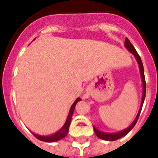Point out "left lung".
Masks as SVG:
<instances>
[{"mask_svg": "<svg viewBox=\"0 0 158 158\" xmlns=\"http://www.w3.org/2000/svg\"><path fill=\"white\" fill-rule=\"evenodd\" d=\"M125 48L127 49L130 53H132L134 55V56L137 60V63L139 64V72H140V76H141V80H142V85H143V95H142V100H141V104H140L139 110V112H138L136 117L134 120V121L132 122V124L127 127L125 130H121V131H119V132L116 133H106L103 132V131H101V130H98L94 126V130L96 135L99 139H102L103 140H106V141H115V140H117L120 138L124 137L125 135H126L128 133L130 132V130H132L133 128L135 127V124L137 123V120L139 119V114L141 112V110H142L143 104V102H144L145 99V95H146V83H145V77H144V70H143V65L142 60H141V58L139 56V54L137 53L135 48L133 47V45L131 44V43L130 42V40L126 38L125 41Z\"/></svg>", "mask_w": 158, "mask_h": 158, "instance_id": "left-lung-1", "label": "left lung"}]
</instances>
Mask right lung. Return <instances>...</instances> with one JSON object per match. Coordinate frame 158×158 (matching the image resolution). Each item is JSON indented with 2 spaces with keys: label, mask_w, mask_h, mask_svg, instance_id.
Returning <instances> with one entry per match:
<instances>
[{
  "label": "right lung",
  "mask_w": 158,
  "mask_h": 158,
  "mask_svg": "<svg viewBox=\"0 0 158 158\" xmlns=\"http://www.w3.org/2000/svg\"><path fill=\"white\" fill-rule=\"evenodd\" d=\"M80 100H81V98H78L74 101V102L73 103V105L71 106V107H70L69 115L67 116V119L66 120H65V122H64V125H63L58 131H56V132L52 134V135H46V136H44V135H38V134H35V133H33V135H34L38 139L48 143L56 142V141H59V140L64 139V138L67 135L68 132H69V125H70V123H71L72 115H73V113H74L75 106H76L77 102L80 101Z\"/></svg>",
  "instance_id": "1"
}]
</instances>
